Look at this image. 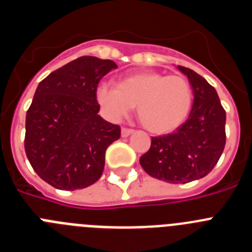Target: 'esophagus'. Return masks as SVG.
<instances>
[{
  "label": "esophagus",
  "mask_w": 252,
  "mask_h": 252,
  "mask_svg": "<svg viewBox=\"0 0 252 252\" xmlns=\"http://www.w3.org/2000/svg\"><path fill=\"white\" fill-rule=\"evenodd\" d=\"M133 132V130H131V128H127V127H122L121 128V136L122 137H127L130 136L131 133Z\"/></svg>",
  "instance_id": "obj_1"
}]
</instances>
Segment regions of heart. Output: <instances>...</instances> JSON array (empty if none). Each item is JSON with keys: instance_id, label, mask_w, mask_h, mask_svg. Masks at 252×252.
Returning a JSON list of instances; mask_svg holds the SVG:
<instances>
[{"instance_id": "obj_1", "label": "heart", "mask_w": 252, "mask_h": 252, "mask_svg": "<svg viewBox=\"0 0 252 252\" xmlns=\"http://www.w3.org/2000/svg\"><path fill=\"white\" fill-rule=\"evenodd\" d=\"M95 99L112 121L121 120L137 106L142 126L161 135L177 130L186 121L192 110L193 91L180 75L141 72L121 78L117 87L99 84Z\"/></svg>"}]
</instances>
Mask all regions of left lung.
Masks as SVG:
<instances>
[{
    "mask_svg": "<svg viewBox=\"0 0 252 252\" xmlns=\"http://www.w3.org/2000/svg\"><path fill=\"white\" fill-rule=\"evenodd\" d=\"M178 69L192 86V111L175 132L151 137L150 149L140 158V164L149 175L171 184L206 177L226 145V111L216 90L192 69L180 65Z\"/></svg>",
    "mask_w": 252,
    "mask_h": 252,
    "instance_id": "obj_1",
    "label": "left lung"
}]
</instances>
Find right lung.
<instances>
[{"label":"right lung","mask_w":252,"mask_h":252,"mask_svg":"<svg viewBox=\"0 0 252 252\" xmlns=\"http://www.w3.org/2000/svg\"><path fill=\"white\" fill-rule=\"evenodd\" d=\"M116 68L112 60L81 57L37 86L26 113L25 153L36 174L54 188L83 189L101 178L104 154L121 128L98 115L95 90Z\"/></svg>","instance_id":"1"}]
</instances>
